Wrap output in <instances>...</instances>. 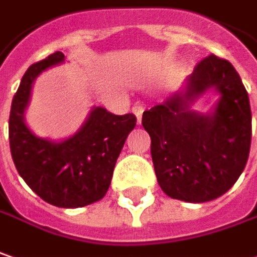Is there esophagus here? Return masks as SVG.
<instances>
[{"instance_id":"1","label":"esophagus","mask_w":257,"mask_h":257,"mask_svg":"<svg viewBox=\"0 0 257 257\" xmlns=\"http://www.w3.org/2000/svg\"><path fill=\"white\" fill-rule=\"evenodd\" d=\"M132 112H134V114L137 116V123L140 125V123H141V119H143L144 106L143 104H135V106L132 107Z\"/></svg>"}]
</instances>
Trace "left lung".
<instances>
[{"instance_id":"1","label":"left lung","mask_w":257,"mask_h":257,"mask_svg":"<svg viewBox=\"0 0 257 257\" xmlns=\"http://www.w3.org/2000/svg\"><path fill=\"white\" fill-rule=\"evenodd\" d=\"M209 89L220 94L206 114L191 104ZM151 138V157L160 188L185 202L217 199L233 186L249 159L251 112L249 94L227 59L209 55L183 87L143 113Z\"/></svg>"}]
</instances>
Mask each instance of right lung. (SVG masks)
<instances>
[{
    "label": "right lung",
    "mask_w": 257,
    "mask_h": 257,
    "mask_svg": "<svg viewBox=\"0 0 257 257\" xmlns=\"http://www.w3.org/2000/svg\"><path fill=\"white\" fill-rule=\"evenodd\" d=\"M64 61V53L55 52L26 71L11 103L10 150L19 174L43 201L59 208H81L106 195L116 160L137 117L94 106L83 126L67 140L36 137L24 120L32 87L43 71Z\"/></svg>",
    "instance_id": "obj_1"
}]
</instances>
